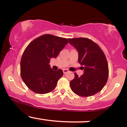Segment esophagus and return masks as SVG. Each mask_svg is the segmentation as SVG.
<instances>
[{"label": "esophagus", "mask_w": 127, "mask_h": 127, "mask_svg": "<svg viewBox=\"0 0 127 127\" xmlns=\"http://www.w3.org/2000/svg\"><path fill=\"white\" fill-rule=\"evenodd\" d=\"M68 72V70L67 69H63V73H66Z\"/></svg>", "instance_id": "obj_1"}]
</instances>
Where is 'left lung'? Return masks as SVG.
Masks as SVG:
<instances>
[{"instance_id":"obj_1","label":"left lung","mask_w":127,"mask_h":127,"mask_svg":"<svg viewBox=\"0 0 127 127\" xmlns=\"http://www.w3.org/2000/svg\"><path fill=\"white\" fill-rule=\"evenodd\" d=\"M78 51V62L83 65L84 74L80 77L75 73L70 82L72 91L81 97H90L100 91L106 85L109 76L107 59L97 43L85 37L68 39Z\"/></svg>"}]
</instances>
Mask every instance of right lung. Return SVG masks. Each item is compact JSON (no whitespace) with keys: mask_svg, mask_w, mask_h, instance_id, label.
Listing matches in <instances>:
<instances>
[{"mask_svg":"<svg viewBox=\"0 0 127 127\" xmlns=\"http://www.w3.org/2000/svg\"><path fill=\"white\" fill-rule=\"evenodd\" d=\"M68 42L64 37L47 34L37 37L26 47L22 55L20 71L22 79L32 91L43 94L54 90L63 72L62 69L53 70L49 63Z\"/></svg>","mask_w":127,"mask_h":127,"instance_id":"obj_1","label":"right lung"}]
</instances>
